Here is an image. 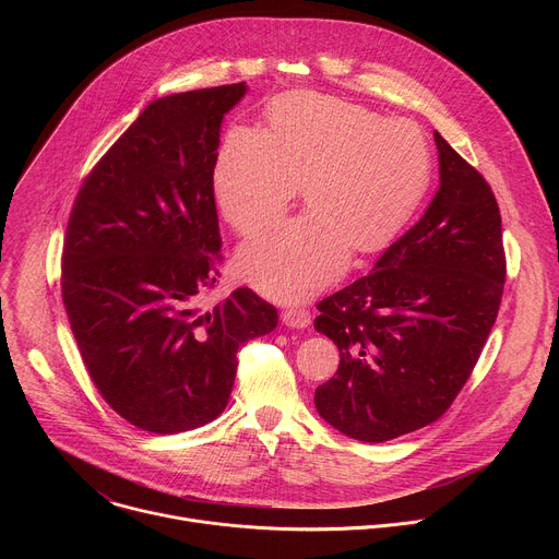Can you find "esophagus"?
Here are the masks:
<instances>
[{
    "label": "esophagus",
    "mask_w": 559,
    "mask_h": 559,
    "mask_svg": "<svg viewBox=\"0 0 559 559\" xmlns=\"http://www.w3.org/2000/svg\"><path fill=\"white\" fill-rule=\"evenodd\" d=\"M281 318L287 328H294V330H302L311 323V313L305 307H287L283 309Z\"/></svg>",
    "instance_id": "1"
}]
</instances>
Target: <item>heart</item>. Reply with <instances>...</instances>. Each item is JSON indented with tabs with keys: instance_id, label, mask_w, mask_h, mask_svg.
<instances>
[{
	"instance_id": "obj_1",
	"label": "heart",
	"mask_w": 559,
	"mask_h": 559,
	"mask_svg": "<svg viewBox=\"0 0 559 559\" xmlns=\"http://www.w3.org/2000/svg\"><path fill=\"white\" fill-rule=\"evenodd\" d=\"M267 128L227 132L214 194L243 236L272 225L302 186L309 212L250 241L238 274L278 300H302L334 283L349 252L382 250L420 205L431 177L423 130L362 106L307 91L276 97Z\"/></svg>"
}]
</instances>
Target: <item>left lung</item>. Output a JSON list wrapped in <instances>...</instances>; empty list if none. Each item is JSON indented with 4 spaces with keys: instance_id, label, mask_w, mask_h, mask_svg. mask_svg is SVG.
<instances>
[{
    "instance_id": "left-lung-1",
    "label": "left lung",
    "mask_w": 559,
    "mask_h": 559,
    "mask_svg": "<svg viewBox=\"0 0 559 559\" xmlns=\"http://www.w3.org/2000/svg\"><path fill=\"white\" fill-rule=\"evenodd\" d=\"M440 188L373 272L318 302L313 328L341 352L313 405L334 429L384 442L436 423L498 318L507 257L491 186L433 132Z\"/></svg>"
}]
</instances>
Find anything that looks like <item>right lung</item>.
Returning a JSON list of instances; mask_svg holds the SVG:
<instances>
[{"label":"right lung","instance_id":"add662e5","mask_svg":"<svg viewBox=\"0 0 559 559\" xmlns=\"http://www.w3.org/2000/svg\"><path fill=\"white\" fill-rule=\"evenodd\" d=\"M246 91L152 102L84 179L68 218L61 296L79 354L104 401L150 433L221 416L238 349L278 323L248 287L201 307L221 276V121Z\"/></svg>","mask_w":559,"mask_h":559}]
</instances>
